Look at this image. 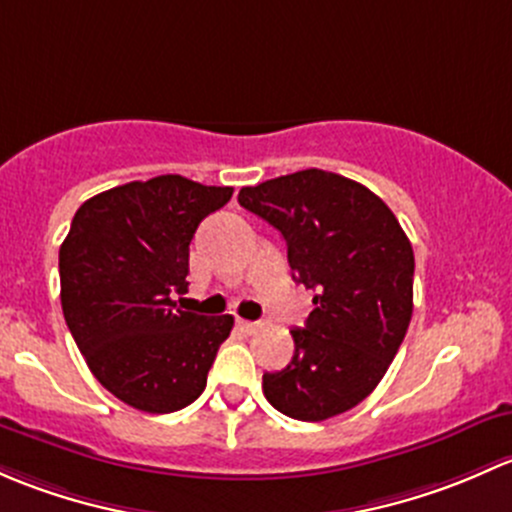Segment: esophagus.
Masks as SVG:
<instances>
[{
    "instance_id": "34e87169",
    "label": "esophagus",
    "mask_w": 512,
    "mask_h": 512,
    "mask_svg": "<svg viewBox=\"0 0 512 512\" xmlns=\"http://www.w3.org/2000/svg\"><path fill=\"white\" fill-rule=\"evenodd\" d=\"M236 325H239L241 333H246V335H254L256 330L261 328V323H251V320H239V323H236Z\"/></svg>"
}]
</instances>
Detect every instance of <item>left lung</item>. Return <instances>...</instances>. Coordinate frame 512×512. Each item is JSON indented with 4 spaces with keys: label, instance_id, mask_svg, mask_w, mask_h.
Segmentation results:
<instances>
[{
    "label": "left lung",
    "instance_id": "obj_1",
    "mask_svg": "<svg viewBox=\"0 0 512 512\" xmlns=\"http://www.w3.org/2000/svg\"><path fill=\"white\" fill-rule=\"evenodd\" d=\"M239 204L281 231L293 281L313 291L291 330L286 370L263 394L298 421H323L370 397L392 365L414 310V251L392 209L365 184L325 170L244 187Z\"/></svg>",
    "mask_w": 512,
    "mask_h": 512
}]
</instances>
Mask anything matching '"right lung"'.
Returning <instances> with one entry per match:
<instances>
[{
	"label": "right lung",
	"instance_id": "obj_1",
	"mask_svg": "<svg viewBox=\"0 0 512 512\" xmlns=\"http://www.w3.org/2000/svg\"><path fill=\"white\" fill-rule=\"evenodd\" d=\"M231 187L179 175L128 182L81 204L59 251L61 308L93 377L128 407L170 414L207 387L231 315L182 310L189 241Z\"/></svg>",
	"mask_w": 512,
	"mask_h": 512
}]
</instances>
